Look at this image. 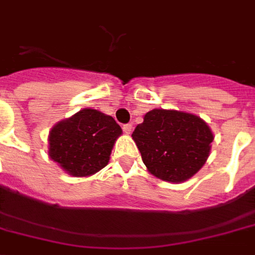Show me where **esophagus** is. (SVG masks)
<instances>
[{"label":"esophagus","mask_w":255,"mask_h":255,"mask_svg":"<svg viewBox=\"0 0 255 255\" xmlns=\"http://www.w3.org/2000/svg\"><path fill=\"white\" fill-rule=\"evenodd\" d=\"M124 131H125L126 134H130L131 133V130H133V126H131V124H126V125H124Z\"/></svg>","instance_id":"34e87169"}]
</instances>
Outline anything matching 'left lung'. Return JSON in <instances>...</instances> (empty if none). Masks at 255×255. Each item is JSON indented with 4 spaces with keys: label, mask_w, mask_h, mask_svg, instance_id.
Segmentation results:
<instances>
[{
    "label": "left lung",
    "mask_w": 255,
    "mask_h": 255,
    "mask_svg": "<svg viewBox=\"0 0 255 255\" xmlns=\"http://www.w3.org/2000/svg\"><path fill=\"white\" fill-rule=\"evenodd\" d=\"M131 137L148 171L167 182H183L194 175L205 164L213 141L200 117L161 109L146 113Z\"/></svg>",
    "instance_id": "1"
}]
</instances>
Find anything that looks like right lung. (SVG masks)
<instances>
[{
  "label": "right lung",
  "instance_id": "add662e5",
  "mask_svg": "<svg viewBox=\"0 0 255 255\" xmlns=\"http://www.w3.org/2000/svg\"><path fill=\"white\" fill-rule=\"evenodd\" d=\"M121 126L113 117L85 109L54 126L49 155L73 176H88L107 166Z\"/></svg>",
  "mask_w": 255,
  "mask_h": 255
}]
</instances>
